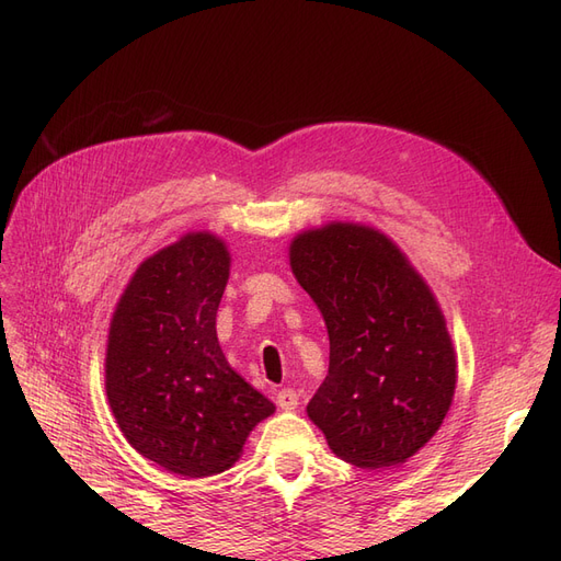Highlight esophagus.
Masks as SVG:
<instances>
[{"instance_id": "34e87169", "label": "esophagus", "mask_w": 561, "mask_h": 561, "mask_svg": "<svg viewBox=\"0 0 561 561\" xmlns=\"http://www.w3.org/2000/svg\"><path fill=\"white\" fill-rule=\"evenodd\" d=\"M276 402H278L280 410H295V407L299 404L297 390H293V388H283V390H278V393H276Z\"/></svg>"}]
</instances>
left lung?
Returning a JSON list of instances; mask_svg holds the SVG:
<instances>
[{"label":"left lung","mask_w":561,"mask_h":561,"mask_svg":"<svg viewBox=\"0 0 561 561\" xmlns=\"http://www.w3.org/2000/svg\"><path fill=\"white\" fill-rule=\"evenodd\" d=\"M328 325L330 369L307 412L358 468L404 463L443 426L456 355L433 293L383 233L334 222L290 245Z\"/></svg>","instance_id":"left-lung-1"}]
</instances>
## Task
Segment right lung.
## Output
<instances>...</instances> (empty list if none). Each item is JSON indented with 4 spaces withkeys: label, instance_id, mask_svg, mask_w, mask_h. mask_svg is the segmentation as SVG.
Masks as SVG:
<instances>
[{
    "label": "right lung",
    "instance_id": "1",
    "mask_svg": "<svg viewBox=\"0 0 561 561\" xmlns=\"http://www.w3.org/2000/svg\"><path fill=\"white\" fill-rule=\"evenodd\" d=\"M229 252L186 233L135 271L112 316L105 388L133 449L184 478L231 468L274 402L229 367L215 318Z\"/></svg>",
    "mask_w": 561,
    "mask_h": 561
}]
</instances>
